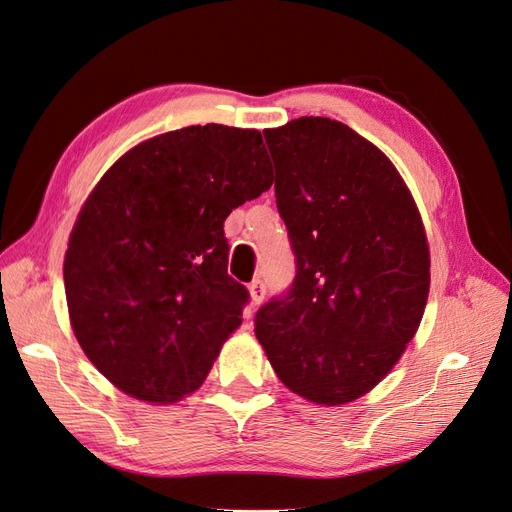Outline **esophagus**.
I'll return each mask as SVG.
<instances>
[{"label": "esophagus", "mask_w": 512, "mask_h": 512, "mask_svg": "<svg viewBox=\"0 0 512 512\" xmlns=\"http://www.w3.org/2000/svg\"><path fill=\"white\" fill-rule=\"evenodd\" d=\"M265 294H267V286L262 280H254L250 284V297H252V303L254 305H260L262 301H265Z\"/></svg>", "instance_id": "obj_1"}]
</instances>
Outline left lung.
<instances>
[{
  "mask_svg": "<svg viewBox=\"0 0 512 512\" xmlns=\"http://www.w3.org/2000/svg\"><path fill=\"white\" fill-rule=\"evenodd\" d=\"M262 134L297 275L258 309L254 333L292 393L342 406L389 374L421 324V213L391 160L342 121L301 117Z\"/></svg>",
  "mask_w": 512,
  "mask_h": 512,
  "instance_id": "8db88e82",
  "label": "left lung"
}]
</instances>
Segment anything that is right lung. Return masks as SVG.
I'll use <instances>...</instances> for the list:
<instances>
[{"label":"right lung","instance_id":"obj_1","mask_svg":"<svg viewBox=\"0 0 512 512\" xmlns=\"http://www.w3.org/2000/svg\"><path fill=\"white\" fill-rule=\"evenodd\" d=\"M273 183L258 130L153 136L106 170L64 258L70 324L104 378L173 404L207 378L250 292L228 275L224 220Z\"/></svg>","mask_w":512,"mask_h":512}]
</instances>
